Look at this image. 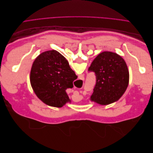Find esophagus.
<instances>
[{
    "instance_id": "esophagus-1",
    "label": "esophagus",
    "mask_w": 153,
    "mask_h": 153,
    "mask_svg": "<svg viewBox=\"0 0 153 153\" xmlns=\"http://www.w3.org/2000/svg\"><path fill=\"white\" fill-rule=\"evenodd\" d=\"M80 80H82L83 79H84V76H82V75H80Z\"/></svg>"
}]
</instances>
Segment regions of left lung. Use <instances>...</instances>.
Segmentation results:
<instances>
[{
	"label": "left lung",
	"mask_w": 153,
	"mask_h": 153,
	"mask_svg": "<svg viewBox=\"0 0 153 153\" xmlns=\"http://www.w3.org/2000/svg\"><path fill=\"white\" fill-rule=\"evenodd\" d=\"M88 71L94 72L96 82L91 100L106 105L117 101L129 84V71L124 60L116 53L103 52L91 64Z\"/></svg>",
	"instance_id": "left-lung-1"
}]
</instances>
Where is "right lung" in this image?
I'll return each instance as SVG.
<instances>
[{"instance_id": "right-lung-1", "label": "right lung", "mask_w": 153, "mask_h": 153, "mask_svg": "<svg viewBox=\"0 0 153 153\" xmlns=\"http://www.w3.org/2000/svg\"><path fill=\"white\" fill-rule=\"evenodd\" d=\"M77 78L66 58L56 50L38 55L32 66L30 80L35 94L43 103L61 108L69 101L66 90Z\"/></svg>"}]
</instances>
